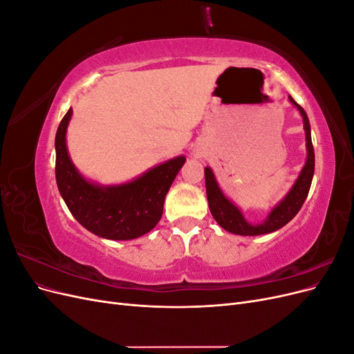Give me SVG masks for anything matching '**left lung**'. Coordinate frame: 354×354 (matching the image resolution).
Here are the masks:
<instances>
[{
	"label": "left lung",
	"mask_w": 354,
	"mask_h": 354,
	"mask_svg": "<svg viewBox=\"0 0 354 354\" xmlns=\"http://www.w3.org/2000/svg\"><path fill=\"white\" fill-rule=\"evenodd\" d=\"M289 102L295 106L303 116L307 142V160L291 190H289L286 196L269 212V216H267V218L261 224H251L246 221L241 209L221 192L212 169L209 167L205 168V186L209 211L212 214V217L216 218V221L224 230L234 234H242V236H257V234L272 233L276 232L277 229L283 227L285 224L291 221L297 216V212L301 209L303 203L308 195L310 186H312V180L315 174V151L312 145V133H310V122L306 111L291 97V95H289Z\"/></svg>",
	"instance_id": "left-lung-1"
}]
</instances>
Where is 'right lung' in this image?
Masks as SVG:
<instances>
[{
    "mask_svg": "<svg viewBox=\"0 0 354 354\" xmlns=\"http://www.w3.org/2000/svg\"><path fill=\"white\" fill-rule=\"evenodd\" d=\"M72 109L56 133V181L72 216L91 233L104 239L128 241L151 232L162 217L164 201L186 158L177 156L149 169L133 181L99 186L75 168L66 147Z\"/></svg>",
    "mask_w": 354,
    "mask_h": 354,
    "instance_id": "1",
    "label": "right lung"
}]
</instances>
